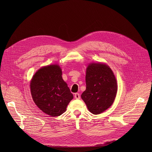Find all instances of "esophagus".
<instances>
[{"label":"esophagus","instance_id":"esophagus-1","mask_svg":"<svg viewBox=\"0 0 152 152\" xmlns=\"http://www.w3.org/2000/svg\"><path fill=\"white\" fill-rule=\"evenodd\" d=\"M75 99H80V94H79V93H76L75 94Z\"/></svg>","mask_w":152,"mask_h":152}]
</instances>
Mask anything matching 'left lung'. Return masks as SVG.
<instances>
[{
	"label": "left lung",
	"instance_id": "8db88e82",
	"mask_svg": "<svg viewBox=\"0 0 152 152\" xmlns=\"http://www.w3.org/2000/svg\"><path fill=\"white\" fill-rule=\"evenodd\" d=\"M86 89L81 98L90 112L102 113L113 103L117 92V83L110 68L102 63H92L87 68Z\"/></svg>",
	"mask_w": 152,
	"mask_h": 152
}]
</instances>
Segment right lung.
Segmentation results:
<instances>
[{
    "mask_svg": "<svg viewBox=\"0 0 152 152\" xmlns=\"http://www.w3.org/2000/svg\"><path fill=\"white\" fill-rule=\"evenodd\" d=\"M62 72L57 65L39 69L31 82V92L36 105L50 116H58L65 112L73 95L63 80Z\"/></svg>",
    "mask_w": 152,
    "mask_h": 152,
    "instance_id": "right-lung-1",
    "label": "right lung"
}]
</instances>
